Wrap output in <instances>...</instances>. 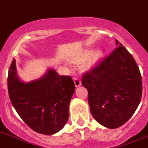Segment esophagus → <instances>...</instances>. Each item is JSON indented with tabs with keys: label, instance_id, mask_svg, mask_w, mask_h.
<instances>
[{
	"label": "esophagus",
	"instance_id": "34e87169",
	"mask_svg": "<svg viewBox=\"0 0 148 148\" xmlns=\"http://www.w3.org/2000/svg\"><path fill=\"white\" fill-rule=\"evenodd\" d=\"M74 83L75 87H79L81 85V81H80V78H78V77H74Z\"/></svg>",
	"mask_w": 148,
	"mask_h": 148
}]
</instances>
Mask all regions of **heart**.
I'll return each instance as SVG.
<instances>
[{"mask_svg": "<svg viewBox=\"0 0 148 148\" xmlns=\"http://www.w3.org/2000/svg\"><path fill=\"white\" fill-rule=\"evenodd\" d=\"M102 56V53L100 51H94L88 53L85 51L79 55L77 57L73 59V62L76 63L84 61V67L85 68H90L95 65Z\"/></svg>", "mask_w": 148, "mask_h": 148, "instance_id": "heart-1", "label": "heart"}]
</instances>
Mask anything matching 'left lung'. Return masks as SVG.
<instances>
[{"mask_svg": "<svg viewBox=\"0 0 148 148\" xmlns=\"http://www.w3.org/2000/svg\"><path fill=\"white\" fill-rule=\"evenodd\" d=\"M117 48L83 74L90 112L100 124L115 129L126 123L140 103L142 77L132 55L116 40Z\"/></svg>", "mask_w": 148, "mask_h": 148, "instance_id": "8db88e82", "label": "left lung"}]
</instances>
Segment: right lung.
<instances>
[{
  "mask_svg": "<svg viewBox=\"0 0 148 148\" xmlns=\"http://www.w3.org/2000/svg\"><path fill=\"white\" fill-rule=\"evenodd\" d=\"M8 90L16 112L33 130L53 135L66 124L75 90L71 76H60L54 70H48L38 80L23 83L17 76L13 59L8 71Z\"/></svg>",
  "mask_w": 148,
  "mask_h": 148,
  "instance_id": "right-lung-1",
  "label": "right lung"
}]
</instances>
